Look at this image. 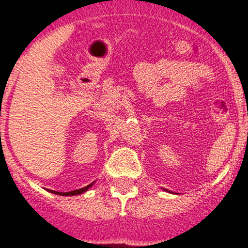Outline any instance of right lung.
I'll list each match as a JSON object with an SVG mask.
<instances>
[{
    "instance_id": "obj_1",
    "label": "right lung",
    "mask_w": 248,
    "mask_h": 248,
    "mask_svg": "<svg viewBox=\"0 0 248 248\" xmlns=\"http://www.w3.org/2000/svg\"><path fill=\"white\" fill-rule=\"evenodd\" d=\"M92 185H93V184L89 185V186L84 187V188L76 189V191H71V192H64V193H57V192H55V193H57V194H62V196H78V194H81V193H84V192H86L87 189H89L90 187L92 186Z\"/></svg>"
}]
</instances>
